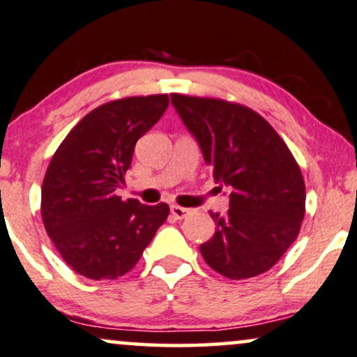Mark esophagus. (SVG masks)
Wrapping results in <instances>:
<instances>
[{
    "label": "esophagus",
    "mask_w": 357,
    "mask_h": 357,
    "mask_svg": "<svg viewBox=\"0 0 357 357\" xmlns=\"http://www.w3.org/2000/svg\"><path fill=\"white\" fill-rule=\"evenodd\" d=\"M171 214H173L176 220H183V218H186L190 214V209L181 208L178 204H171Z\"/></svg>",
    "instance_id": "esophagus-1"
}]
</instances>
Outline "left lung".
<instances>
[{"label":"left lung","instance_id":"1","mask_svg":"<svg viewBox=\"0 0 357 357\" xmlns=\"http://www.w3.org/2000/svg\"><path fill=\"white\" fill-rule=\"evenodd\" d=\"M171 102L213 167L214 181L233 190L226 216L211 213L218 229L199 246L204 261L229 279L269 271L304 220L299 165L271 124L246 106L178 93Z\"/></svg>","mask_w":357,"mask_h":357}]
</instances>
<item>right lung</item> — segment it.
I'll return each instance as SVG.
<instances>
[{
	"mask_svg": "<svg viewBox=\"0 0 357 357\" xmlns=\"http://www.w3.org/2000/svg\"><path fill=\"white\" fill-rule=\"evenodd\" d=\"M167 94L131 96L84 116L51 158L41 188L43 225L73 271L116 279L135 268L169 206L116 195L136 141L160 121Z\"/></svg>",
	"mask_w": 357,
	"mask_h": 357,
	"instance_id": "1",
	"label": "right lung"
}]
</instances>
